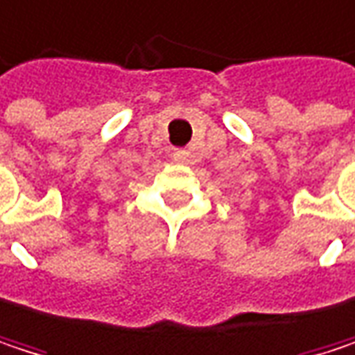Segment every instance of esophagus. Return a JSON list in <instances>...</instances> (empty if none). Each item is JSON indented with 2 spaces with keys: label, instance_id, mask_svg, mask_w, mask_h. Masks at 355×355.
Instances as JSON below:
<instances>
[{
  "label": "esophagus",
  "instance_id": "1",
  "mask_svg": "<svg viewBox=\"0 0 355 355\" xmlns=\"http://www.w3.org/2000/svg\"><path fill=\"white\" fill-rule=\"evenodd\" d=\"M171 161H173V163H186V161H188V153L182 150V148L173 150V153H171Z\"/></svg>",
  "mask_w": 355,
  "mask_h": 355
}]
</instances>
